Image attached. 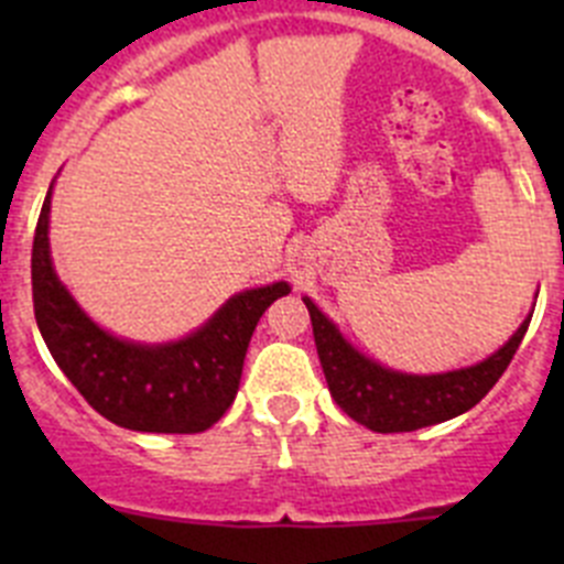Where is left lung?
<instances>
[{"mask_svg": "<svg viewBox=\"0 0 564 564\" xmlns=\"http://www.w3.org/2000/svg\"><path fill=\"white\" fill-rule=\"evenodd\" d=\"M305 305L311 313L318 361L325 370L333 401L352 421L383 435L423 430L432 423L463 415L475 403H480L488 390L500 381L514 352L520 350V341L531 322L525 318L520 330L508 338L495 356H488L475 367L437 372V376H406L361 356L307 296Z\"/></svg>", "mask_w": 564, "mask_h": 564, "instance_id": "1", "label": "left lung"}]
</instances>
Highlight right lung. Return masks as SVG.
<instances>
[{
  "mask_svg": "<svg viewBox=\"0 0 564 564\" xmlns=\"http://www.w3.org/2000/svg\"><path fill=\"white\" fill-rule=\"evenodd\" d=\"M50 186L33 237V311L50 356L84 401L107 421L132 432L194 435L220 421L242 378L257 322L288 282L231 296L200 330L172 344L115 338L76 305L50 259Z\"/></svg>",
  "mask_w": 564,
  "mask_h": 564,
  "instance_id": "1",
  "label": "right lung"
}]
</instances>
